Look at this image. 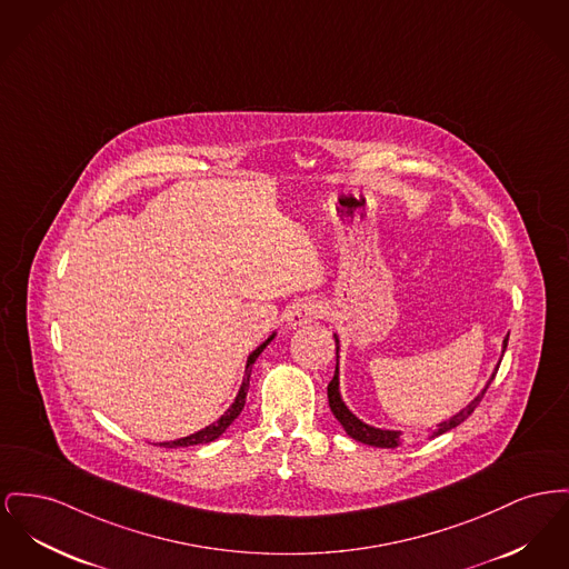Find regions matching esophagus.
I'll return each instance as SVG.
<instances>
[{"instance_id":"34e87169","label":"esophagus","mask_w":569,"mask_h":569,"mask_svg":"<svg viewBox=\"0 0 569 569\" xmlns=\"http://www.w3.org/2000/svg\"><path fill=\"white\" fill-rule=\"evenodd\" d=\"M322 313H325V307L320 301L297 302L288 313V325L295 329L305 327V325H311L313 320H318Z\"/></svg>"}]
</instances>
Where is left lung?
I'll return each instance as SVG.
<instances>
[{"instance_id": "1", "label": "left lung", "mask_w": 569, "mask_h": 569, "mask_svg": "<svg viewBox=\"0 0 569 569\" xmlns=\"http://www.w3.org/2000/svg\"><path fill=\"white\" fill-rule=\"evenodd\" d=\"M335 337V355H337V368H335L333 380L329 382V389H327V393H329V406H331V410H333L335 419L341 423V428L346 430V435L350 436V438H355V440H359V442H363V445H369V447H380V449H393V447H398L401 442L400 432H393V430H385V428H376V426H369L366 421H361L348 406H346V401L341 398V391H339V335L333 333ZM507 339H509V335H505V339H502V352H505V348H507ZM497 369L499 366L495 368L492 371V376H490V380L486 382V387L477 393V398H472V400L468 401L467 406L460 410V412H456L453 417H449L447 421H442L436 430H432L430 435H412L410 438H406V440H419V438H430V436L442 435V432H449V430H453L456 426H460L465 419H468L470 415H472V410L477 408V403L481 401L483 398V393H486V389L490 387V382L495 380V373H497Z\"/></svg>"}]
</instances>
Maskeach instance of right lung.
Listing matches in <instances>:
<instances>
[{"instance_id": "right-lung-1", "label": "right lung", "mask_w": 569, "mask_h": 569, "mask_svg": "<svg viewBox=\"0 0 569 569\" xmlns=\"http://www.w3.org/2000/svg\"><path fill=\"white\" fill-rule=\"evenodd\" d=\"M274 335H268L267 341H262L249 357H247V363H244V376H242V385H240V389H238V393H236L234 401L230 403V408L217 419V421H212L210 426H206V428H201L198 432H193V435L182 436V438H176V440H166V442H157V445H161V447H168V449H180V447H193V445H206V442H212V440H217L219 436L223 435L232 423H234L236 417L242 412V408H244V401H247V391H249V378H251V366L256 363V359L264 352V348H267L268 343L274 339Z\"/></svg>"}]
</instances>
